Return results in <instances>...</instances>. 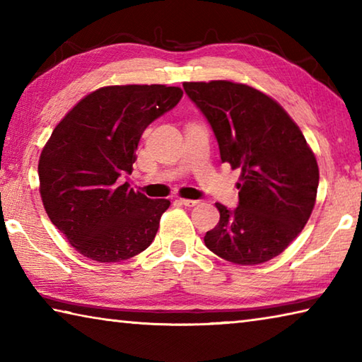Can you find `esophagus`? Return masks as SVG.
Segmentation results:
<instances>
[{
	"mask_svg": "<svg viewBox=\"0 0 362 362\" xmlns=\"http://www.w3.org/2000/svg\"><path fill=\"white\" fill-rule=\"evenodd\" d=\"M179 202H180V204H183V206H187V207H193V206H196V204H198L199 201H194V199H185V198H180V199H179Z\"/></svg>",
	"mask_w": 362,
	"mask_h": 362,
	"instance_id": "obj_1",
	"label": "esophagus"
}]
</instances>
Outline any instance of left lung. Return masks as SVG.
I'll use <instances>...</instances> for the list:
<instances>
[{
	"label": "left lung",
	"mask_w": 362,
	"mask_h": 362,
	"mask_svg": "<svg viewBox=\"0 0 362 362\" xmlns=\"http://www.w3.org/2000/svg\"><path fill=\"white\" fill-rule=\"evenodd\" d=\"M214 129L223 163L240 169L239 206L216 202L220 221L206 247L240 266L279 256L298 238L317 199L320 170L304 134L280 104L231 81L185 82Z\"/></svg>",
	"instance_id": "8db88e82"
}]
</instances>
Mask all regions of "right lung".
<instances>
[{
    "mask_svg": "<svg viewBox=\"0 0 362 362\" xmlns=\"http://www.w3.org/2000/svg\"><path fill=\"white\" fill-rule=\"evenodd\" d=\"M183 95L166 85H110L82 98L57 124L37 164L50 221L85 258L129 259L152 244L168 199H150L118 182L133 173L150 123Z\"/></svg>",
    "mask_w": 362,
    "mask_h": 362,
    "instance_id": "1",
    "label": "right lung"
}]
</instances>
